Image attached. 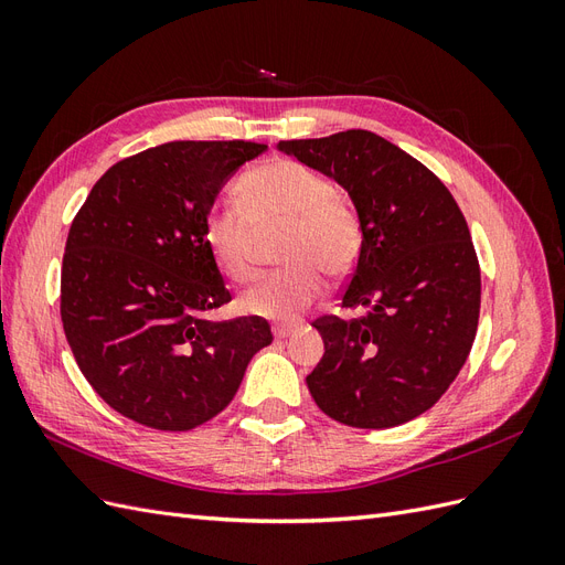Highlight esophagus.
<instances>
[{
    "instance_id": "esophagus-1",
    "label": "esophagus",
    "mask_w": 565,
    "mask_h": 565,
    "mask_svg": "<svg viewBox=\"0 0 565 565\" xmlns=\"http://www.w3.org/2000/svg\"><path fill=\"white\" fill-rule=\"evenodd\" d=\"M292 332L295 324H273V334H276V339H287Z\"/></svg>"
}]
</instances>
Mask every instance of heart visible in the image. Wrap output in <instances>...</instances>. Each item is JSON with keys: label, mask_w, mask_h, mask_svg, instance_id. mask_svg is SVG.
<instances>
[{"label": "heart", "mask_w": 565, "mask_h": 565, "mask_svg": "<svg viewBox=\"0 0 565 565\" xmlns=\"http://www.w3.org/2000/svg\"><path fill=\"white\" fill-rule=\"evenodd\" d=\"M241 210H212L202 237L218 270L235 282L254 276V237L282 226L280 270L241 297V309L268 320H292L322 292V270L347 276L361 254L363 231L351 204L316 169L297 160H268L235 185Z\"/></svg>", "instance_id": "b5f03b06"}]
</instances>
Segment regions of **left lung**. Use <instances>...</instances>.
<instances>
[{"label": "left lung", "mask_w": 565, "mask_h": 565, "mask_svg": "<svg viewBox=\"0 0 565 565\" xmlns=\"http://www.w3.org/2000/svg\"><path fill=\"white\" fill-rule=\"evenodd\" d=\"M278 150L344 188L363 231L341 306L365 313L313 324L324 341L306 377L313 401L355 429L419 417L455 382L478 328L481 270L465 216L438 177L372 131Z\"/></svg>", "instance_id": "1"}]
</instances>
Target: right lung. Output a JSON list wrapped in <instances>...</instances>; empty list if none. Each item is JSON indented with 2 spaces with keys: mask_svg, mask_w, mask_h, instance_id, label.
<instances>
[{
  "mask_svg": "<svg viewBox=\"0 0 565 565\" xmlns=\"http://www.w3.org/2000/svg\"><path fill=\"white\" fill-rule=\"evenodd\" d=\"M249 141H172L113 164L67 233L61 320L92 388L160 431L210 422L273 341L264 318L210 320L231 301L204 218Z\"/></svg>",
  "mask_w": 565,
  "mask_h": 565,
  "instance_id": "1",
  "label": "right lung"
}]
</instances>
